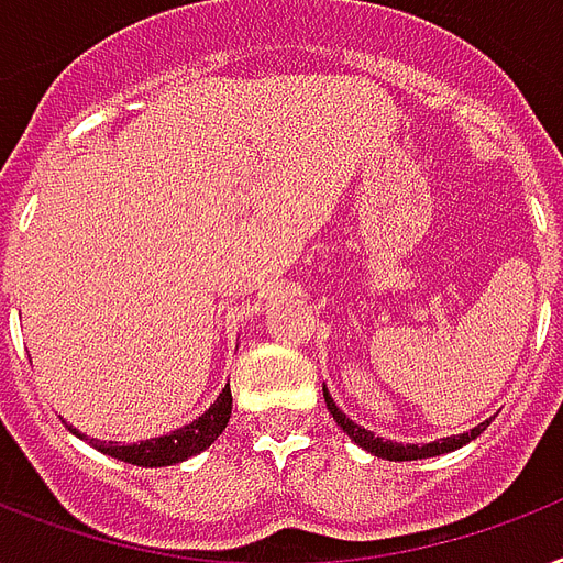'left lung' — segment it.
Here are the masks:
<instances>
[{
	"label": "left lung",
	"instance_id": "left-lung-1",
	"mask_svg": "<svg viewBox=\"0 0 563 563\" xmlns=\"http://www.w3.org/2000/svg\"><path fill=\"white\" fill-rule=\"evenodd\" d=\"M322 396H325V405H329L331 417L338 420V426H341L346 434H350L358 446H364L367 452H373V455H378V459H387V461H417V459H431V455H443V452H452V449H461L464 443H470L473 438H478L482 431L487 429V422H482V426H476L473 431H467V434H455V438H443V440H434V443H426V446H405V443H390V440H382L376 438L373 431L361 429V426H355V422L346 417V413L334 405V399H331V394L322 387Z\"/></svg>",
	"mask_w": 563,
	"mask_h": 563
}]
</instances>
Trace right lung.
<instances>
[{
  "mask_svg": "<svg viewBox=\"0 0 563 563\" xmlns=\"http://www.w3.org/2000/svg\"><path fill=\"white\" fill-rule=\"evenodd\" d=\"M229 417H232V387H225L217 396V402L199 420L185 426V429L169 431V434H161V438L141 440V443H99V440H93V446L99 452H104V455H111V459L125 461V464H137V467H169V464H178V461L190 459L196 452L211 446L213 440L222 434V429H225ZM78 438H85V434H78Z\"/></svg>",
  "mask_w": 563,
  "mask_h": 563,
  "instance_id": "obj_1",
  "label": "right lung"
}]
</instances>
